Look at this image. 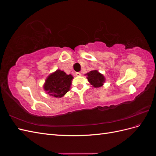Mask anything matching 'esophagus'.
Segmentation results:
<instances>
[{
	"label": "esophagus",
	"mask_w": 156,
	"mask_h": 156,
	"mask_svg": "<svg viewBox=\"0 0 156 156\" xmlns=\"http://www.w3.org/2000/svg\"><path fill=\"white\" fill-rule=\"evenodd\" d=\"M81 75V72H76V73H75V75H76V76H79V75Z\"/></svg>",
	"instance_id": "34e87169"
}]
</instances>
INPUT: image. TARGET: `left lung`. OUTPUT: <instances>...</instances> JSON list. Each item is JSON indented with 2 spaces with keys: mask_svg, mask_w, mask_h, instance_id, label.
<instances>
[{
  "mask_svg": "<svg viewBox=\"0 0 156 156\" xmlns=\"http://www.w3.org/2000/svg\"><path fill=\"white\" fill-rule=\"evenodd\" d=\"M87 75L88 82L95 88L101 87L105 82V79L104 76L99 73L97 70L90 71L89 73H87Z\"/></svg>",
  "mask_w": 156,
  "mask_h": 156,
  "instance_id": "left-lung-1",
  "label": "left lung"
}]
</instances>
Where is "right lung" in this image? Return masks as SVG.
<instances>
[{
	"label": "right lung",
	"instance_id": "obj_1",
	"mask_svg": "<svg viewBox=\"0 0 156 156\" xmlns=\"http://www.w3.org/2000/svg\"><path fill=\"white\" fill-rule=\"evenodd\" d=\"M73 77L67 75L63 71L56 70L47 79L44 89L50 96L61 98L64 96L69 90Z\"/></svg>",
	"mask_w": 156,
	"mask_h": 156
}]
</instances>
